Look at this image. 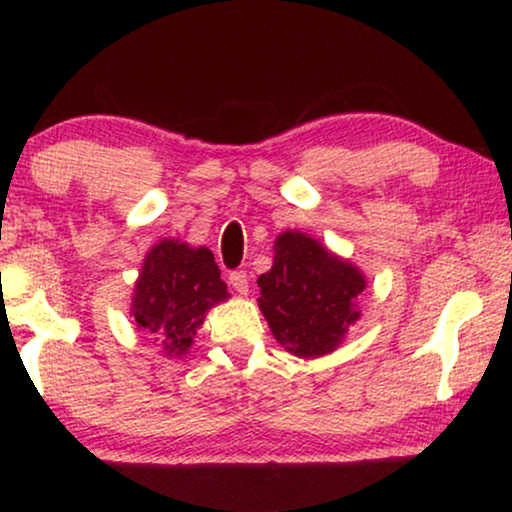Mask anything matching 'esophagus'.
Returning a JSON list of instances; mask_svg holds the SVG:
<instances>
[{"instance_id": "1", "label": "esophagus", "mask_w": 512, "mask_h": 512, "mask_svg": "<svg viewBox=\"0 0 512 512\" xmlns=\"http://www.w3.org/2000/svg\"><path fill=\"white\" fill-rule=\"evenodd\" d=\"M228 282H230V286H233L237 293H247L249 291V277H247V272H244V270H233V272H230Z\"/></svg>"}]
</instances>
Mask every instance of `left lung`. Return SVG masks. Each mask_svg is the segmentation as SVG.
Segmentation results:
<instances>
[{
  "mask_svg": "<svg viewBox=\"0 0 512 512\" xmlns=\"http://www.w3.org/2000/svg\"><path fill=\"white\" fill-rule=\"evenodd\" d=\"M258 286L272 335L289 352L310 359L333 352L359 319L354 300L366 279L312 237L284 233L275 242V265L258 277Z\"/></svg>",
  "mask_w": 512,
  "mask_h": 512,
  "instance_id": "left-lung-1",
  "label": "left lung"
}]
</instances>
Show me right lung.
Instances as JSON below:
<instances>
[{
    "label": "right lung",
    "mask_w": 512,
    "mask_h": 512,
    "mask_svg": "<svg viewBox=\"0 0 512 512\" xmlns=\"http://www.w3.org/2000/svg\"><path fill=\"white\" fill-rule=\"evenodd\" d=\"M228 298L214 254L163 240L146 256L132 314L139 328L163 342L170 356L186 354L209 307Z\"/></svg>",
    "instance_id": "1"
}]
</instances>
